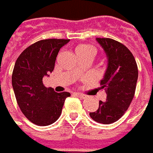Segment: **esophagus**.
Here are the masks:
<instances>
[{
	"mask_svg": "<svg viewBox=\"0 0 153 153\" xmlns=\"http://www.w3.org/2000/svg\"><path fill=\"white\" fill-rule=\"evenodd\" d=\"M76 95L80 99H86L87 98V95L83 94H81V93H76Z\"/></svg>",
	"mask_w": 153,
	"mask_h": 153,
	"instance_id": "34e87169",
	"label": "esophagus"
}]
</instances>
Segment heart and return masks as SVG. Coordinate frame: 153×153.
<instances>
[{"mask_svg": "<svg viewBox=\"0 0 153 153\" xmlns=\"http://www.w3.org/2000/svg\"><path fill=\"white\" fill-rule=\"evenodd\" d=\"M96 53L95 48L89 44H80L75 48V53L76 56H82V55H88L90 57H94Z\"/></svg>", "mask_w": 153, "mask_h": 153, "instance_id": "b5f03b06", "label": "heart"}]
</instances>
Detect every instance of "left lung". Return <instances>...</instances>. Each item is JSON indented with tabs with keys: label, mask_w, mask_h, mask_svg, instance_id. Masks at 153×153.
I'll return each mask as SVG.
<instances>
[{
	"label": "left lung",
	"mask_w": 153,
	"mask_h": 153,
	"mask_svg": "<svg viewBox=\"0 0 153 153\" xmlns=\"http://www.w3.org/2000/svg\"><path fill=\"white\" fill-rule=\"evenodd\" d=\"M96 41L107 58V68L100 81L107 96L105 101H100L97 111L89 115L97 123L110 124L123 117L132 101L138 67L132 53L123 44L110 38H96Z\"/></svg>",
	"instance_id": "8db88e82"
}]
</instances>
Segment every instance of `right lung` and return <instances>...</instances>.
<instances>
[{"label":"right lung","mask_w":153,"mask_h":153,"mask_svg":"<svg viewBox=\"0 0 153 153\" xmlns=\"http://www.w3.org/2000/svg\"><path fill=\"white\" fill-rule=\"evenodd\" d=\"M70 40L47 39L30 45L15 62L12 84L18 105L23 114L33 123L48 126L61 114L68 92L56 93L42 82L54 69L56 57Z\"/></svg>","instance_id":"obj_1"}]
</instances>
